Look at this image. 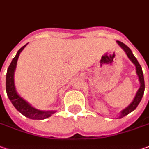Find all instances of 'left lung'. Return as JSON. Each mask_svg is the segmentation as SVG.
<instances>
[{
    "mask_svg": "<svg viewBox=\"0 0 149 149\" xmlns=\"http://www.w3.org/2000/svg\"><path fill=\"white\" fill-rule=\"evenodd\" d=\"M117 42L118 43V45L121 47L125 51L126 54H127V56H128V58L130 60L132 61V63L135 65H136V73L138 75V77H139V81L140 82V89H138V91H137V93H136V97H135V98L132 101V102L129 105L128 107L125 108L124 110H123L121 112V114H120V116H119V118H123V117H124L126 116L127 114H128L129 113H131V112H132L135 109H136L137 106L139 105V103L140 102V101L142 99V97L143 95V92H144V88H145V86H144V79H143V71H142V68L139 64V62L137 61L136 60V58L134 56V55L132 52V51L131 49L129 48L128 47L127 45H125L123 42H119V41H117Z\"/></svg>",
    "mask_w": 149,
    "mask_h": 149,
    "instance_id": "obj_1",
    "label": "left lung"
}]
</instances>
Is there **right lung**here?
Here are the masks:
<instances>
[{
	"label": "right lung",
	"instance_id": "right-lung-1",
	"mask_svg": "<svg viewBox=\"0 0 149 149\" xmlns=\"http://www.w3.org/2000/svg\"><path fill=\"white\" fill-rule=\"evenodd\" d=\"M26 45L23 46L22 48L18 50V52H17L16 56L13 58L11 64H9V68H8L7 73H6V93H7L8 97L13 105V107H15L21 114H23L24 116L31 118V119H45V118L50 117L56 111H42L32 107L23 98L19 97V95L17 93L16 89L14 87L13 75H14V71L16 68L17 62V59H18L21 52L24 49Z\"/></svg>",
	"mask_w": 149,
	"mask_h": 149
}]
</instances>
